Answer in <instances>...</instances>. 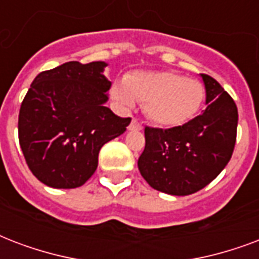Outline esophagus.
I'll return each instance as SVG.
<instances>
[{
  "instance_id": "34e87169",
  "label": "esophagus",
  "mask_w": 259,
  "mask_h": 259,
  "mask_svg": "<svg viewBox=\"0 0 259 259\" xmlns=\"http://www.w3.org/2000/svg\"><path fill=\"white\" fill-rule=\"evenodd\" d=\"M128 130H130V131H139V130H142V124H140L139 120L134 117L131 124L128 125Z\"/></svg>"
}]
</instances>
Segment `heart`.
<instances>
[{
  "label": "heart",
  "mask_w": 259,
  "mask_h": 259,
  "mask_svg": "<svg viewBox=\"0 0 259 259\" xmlns=\"http://www.w3.org/2000/svg\"><path fill=\"white\" fill-rule=\"evenodd\" d=\"M204 86L174 71H138L113 86V97L125 107L146 105L148 119L162 127H177L193 117L204 100Z\"/></svg>",
  "instance_id": "1"
}]
</instances>
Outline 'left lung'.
Masks as SVG:
<instances>
[{
	"instance_id": "1",
	"label": "left lung",
	"mask_w": 259,
	"mask_h": 259,
	"mask_svg": "<svg viewBox=\"0 0 259 259\" xmlns=\"http://www.w3.org/2000/svg\"><path fill=\"white\" fill-rule=\"evenodd\" d=\"M208 107L188 123L144 128L146 146L138 159L142 177L154 189L186 196L213 181L231 159L238 108L215 78L201 74Z\"/></svg>"
}]
</instances>
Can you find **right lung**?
<instances>
[{
    "label": "right lung",
    "mask_w": 259,
    "mask_h": 259,
    "mask_svg": "<svg viewBox=\"0 0 259 259\" xmlns=\"http://www.w3.org/2000/svg\"><path fill=\"white\" fill-rule=\"evenodd\" d=\"M105 66L67 62L41 71L21 102L20 147L32 174L47 186L83 185L97 169L102 146L131 123L104 107L112 86L102 74Z\"/></svg>",
    "instance_id": "right-lung-1"
}]
</instances>
